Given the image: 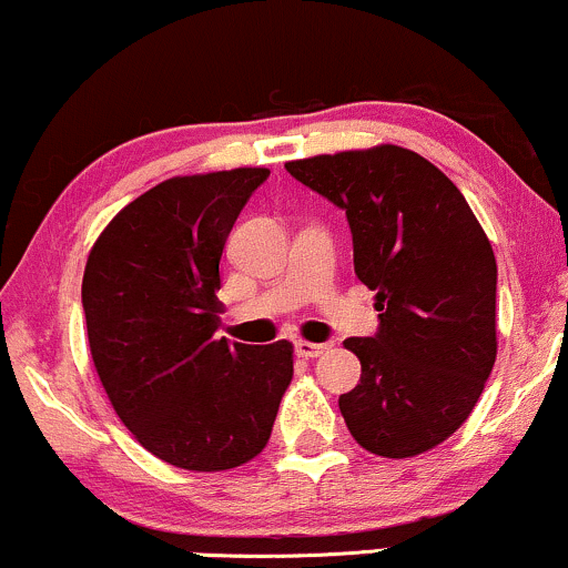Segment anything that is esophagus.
Returning a JSON list of instances; mask_svg holds the SVG:
<instances>
[{
    "mask_svg": "<svg viewBox=\"0 0 568 568\" xmlns=\"http://www.w3.org/2000/svg\"><path fill=\"white\" fill-rule=\"evenodd\" d=\"M326 351L328 345H321V342H307V339L296 342V355H302V358H317V355H323Z\"/></svg>",
    "mask_w": 568,
    "mask_h": 568,
    "instance_id": "1",
    "label": "esophagus"
}]
</instances>
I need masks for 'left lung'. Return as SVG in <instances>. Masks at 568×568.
I'll use <instances>...</instances> for the list:
<instances>
[{
  "mask_svg": "<svg viewBox=\"0 0 568 568\" xmlns=\"http://www.w3.org/2000/svg\"><path fill=\"white\" fill-rule=\"evenodd\" d=\"M285 170L345 210L355 274L377 294V334L345 339L361 379L339 413L364 450L420 456L464 426L496 364L494 247L453 180L407 148Z\"/></svg>",
  "mask_w": 568,
  "mask_h": 568,
  "instance_id": "obj_1",
  "label": "left lung"
}]
</instances>
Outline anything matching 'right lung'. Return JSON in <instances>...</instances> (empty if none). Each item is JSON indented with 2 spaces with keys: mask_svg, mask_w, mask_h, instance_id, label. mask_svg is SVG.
Listing matches in <instances>:
<instances>
[{
  "mask_svg": "<svg viewBox=\"0 0 568 568\" xmlns=\"http://www.w3.org/2000/svg\"><path fill=\"white\" fill-rule=\"evenodd\" d=\"M264 166L170 178L93 242L83 274L91 358L123 426L189 471L247 464L270 442L294 347L217 336L221 255Z\"/></svg>",
  "mask_w": 568,
  "mask_h": 568,
  "instance_id": "right-lung-1",
  "label": "right lung"
}]
</instances>
